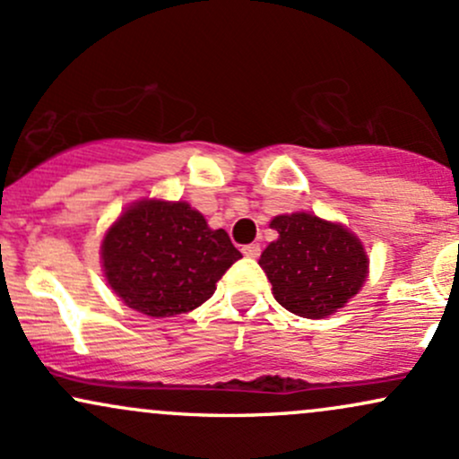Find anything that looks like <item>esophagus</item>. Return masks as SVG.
I'll return each mask as SVG.
<instances>
[{
    "label": "esophagus",
    "instance_id": "1",
    "mask_svg": "<svg viewBox=\"0 0 459 459\" xmlns=\"http://www.w3.org/2000/svg\"><path fill=\"white\" fill-rule=\"evenodd\" d=\"M241 252H244V256H247V259H259L261 246L259 244H247V246L241 247Z\"/></svg>",
    "mask_w": 459,
    "mask_h": 459
}]
</instances>
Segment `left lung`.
I'll return each mask as SVG.
<instances>
[{"label":"left lung","instance_id":"left-lung-1","mask_svg":"<svg viewBox=\"0 0 459 459\" xmlns=\"http://www.w3.org/2000/svg\"><path fill=\"white\" fill-rule=\"evenodd\" d=\"M278 239L263 250L259 265L276 302L307 319H321L345 307L367 278L365 247L350 230L310 213L272 220Z\"/></svg>","mask_w":459,"mask_h":459}]
</instances>
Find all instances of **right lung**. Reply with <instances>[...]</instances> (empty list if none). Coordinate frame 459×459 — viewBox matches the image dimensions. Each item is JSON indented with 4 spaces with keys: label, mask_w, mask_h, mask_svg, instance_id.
<instances>
[{
    "label": "right lung",
    "mask_w": 459,
    "mask_h": 459,
    "mask_svg": "<svg viewBox=\"0 0 459 459\" xmlns=\"http://www.w3.org/2000/svg\"><path fill=\"white\" fill-rule=\"evenodd\" d=\"M101 256L109 287L129 308L175 317L207 302L241 252L187 203L142 200L108 230Z\"/></svg>",
    "instance_id": "right-lung-1"
}]
</instances>
